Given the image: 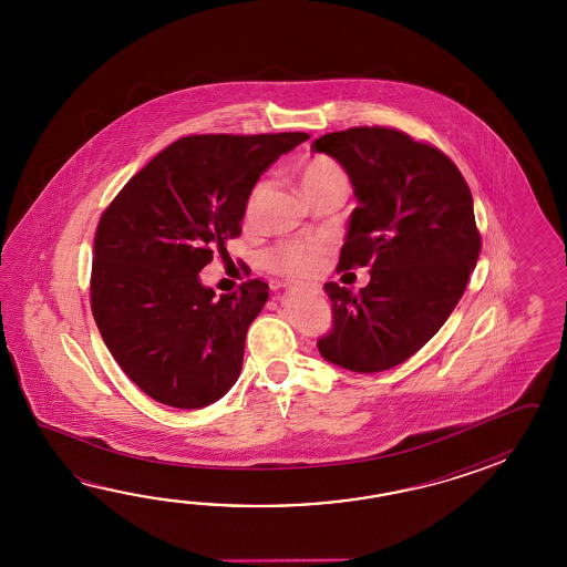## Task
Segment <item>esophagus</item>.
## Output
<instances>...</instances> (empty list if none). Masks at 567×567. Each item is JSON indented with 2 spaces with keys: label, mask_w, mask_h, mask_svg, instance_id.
Returning <instances> with one entry per match:
<instances>
[{
  "label": "esophagus",
  "mask_w": 567,
  "mask_h": 567,
  "mask_svg": "<svg viewBox=\"0 0 567 567\" xmlns=\"http://www.w3.org/2000/svg\"><path fill=\"white\" fill-rule=\"evenodd\" d=\"M286 288H288V286H286Z\"/></svg>",
  "instance_id": "1"
}]
</instances>
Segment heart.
<instances>
[{"instance_id":"heart-1","label":"heart","mask_w":567,"mask_h":567,"mask_svg":"<svg viewBox=\"0 0 567 567\" xmlns=\"http://www.w3.org/2000/svg\"><path fill=\"white\" fill-rule=\"evenodd\" d=\"M301 190L308 193L313 188H322L328 184H347V174L340 168L337 159L324 154L306 157L300 169ZM264 190V182L255 184L254 190L247 200V215L254 213L257 198ZM328 245L322 239H293L278 245L266 257V266L279 276L291 279H310L320 274L324 266Z\"/></svg>"}]
</instances>
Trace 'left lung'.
Instances as JSON below:
<instances>
[{
  "label": "left lung",
  "mask_w": 567,
  "mask_h": 567,
  "mask_svg": "<svg viewBox=\"0 0 567 567\" xmlns=\"http://www.w3.org/2000/svg\"><path fill=\"white\" fill-rule=\"evenodd\" d=\"M349 174L352 210L338 269L369 267L354 293L328 281L332 330L318 340L326 361L379 373L415 354L456 308L481 233L456 164L434 145L391 127H352L313 140Z\"/></svg>",
  "instance_id": "8db88e82"
}]
</instances>
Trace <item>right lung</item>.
Listing matches in <instances>:
<instances>
[{"mask_svg": "<svg viewBox=\"0 0 567 567\" xmlns=\"http://www.w3.org/2000/svg\"><path fill=\"white\" fill-rule=\"evenodd\" d=\"M308 133L188 135L162 150L107 206L95 233L91 308L123 373L150 398L200 410L239 379L247 328L269 286L215 298L200 281L241 235L255 182Z\"/></svg>", "mask_w": 567, "mask_h": 567, "instance_id": "1", "label": "right lung"}]
</instances>
